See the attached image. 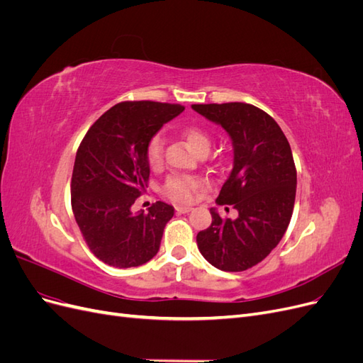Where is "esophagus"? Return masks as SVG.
Segmentation results:
<instances>
[{
	"label": "esophagus",
	"mask_w": 363,
	"mask_h": 363,
	"mask_svg": "<svg viewBox=\"0 0 363 363\" xmlns=\"http://www.w3.org/2000/svg\"><path fill=\"white\" fill-rule=\"evenodd\" d=\"M175 211H177V213H189L192 211V207H189V206H177V207H175Z\"/></svg>",
	"instance_id": "obj_1"
}]
</instances>
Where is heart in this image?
I'll return each mask as SVG.
<instances>
[{"label": "heart", "instance_id": "1", "mask_svg": "<svg viewBox=\"0 0 363 363\" xmlns=\"http://www.w3.org/2000/svg\"><path fill=\"white\" fill-rule=\"evenodd\" d=\"M183 138L188 142L189 147L199 152L206 155L211 148L212 139L206 130L196 125H189L183 130ZM147 163L151 169H160L163 167V139L159 135H155L147 144ZM206 180L199 175H172L163 186V195L168 200L175 203H191L196 192H199Z\"/></svg>", "mask_w": 363, "mask_h": 363}]
</instances>
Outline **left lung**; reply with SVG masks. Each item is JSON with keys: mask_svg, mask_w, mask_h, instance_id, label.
<instances>
[{"mask_svg": "<svg viewBox=\"0 0 363 363\" xmlns=\"http://www.w3.org/2000/svg\"><path fill=\"white\" fill-rule=\"evenodd\" d=\"M232 138L233 169L216 203L236 208V219L211 208L212 224L196 235L203 257L221 271L250 269L277 247L289 225L296 192L291 145L267 112L247 103L192 104Z\"/></svg>", "mask_w": 363, "mask_h": 363, "instance_id": "8db88e82", "label": "left lung"}]
</instances>
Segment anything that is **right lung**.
Listing matches in <instances>:
<instances>
[{
    "instance_id": "obj_1",
    "label": "right lung",
    "mask_w": 363,
    "mask_h": 363,
    "mask_svg": "<svg viewBox=\"0 0 363 363\" xmlns=\"http://www.w3.org/2000/svg\"><path fill=\"white\" fill-rule=\"evenodd\" d=\"M184 107L157 101H123L87 130L77 150L71 206L94 256L115 268L144 265L157 255L174 207L156 201L148 213L131 206L148 188L147 144Z\"/></svg>"
}]
</instances>
